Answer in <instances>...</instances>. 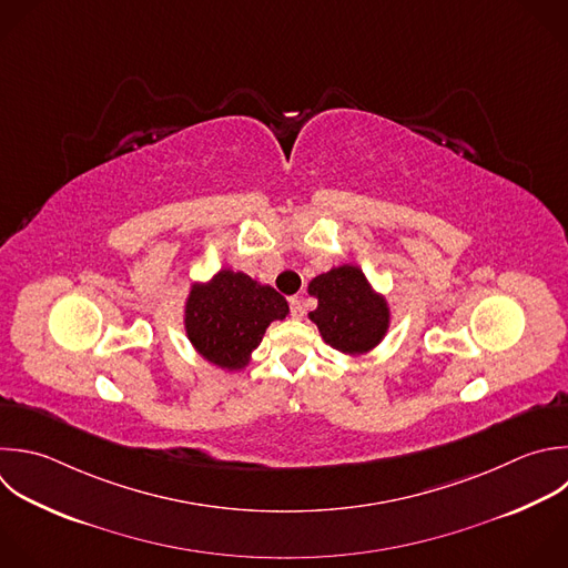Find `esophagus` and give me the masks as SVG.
Here are the masks:
<instances>
[{"label": "esophagus", "instance_id": "obj_1", "mask_svg": "<svg viewBox=\"0 0 568 568\" xmlns=\"http://www.w3.org/2000/svg\"><path fill=\"white\" fill-rule=\"evenodd\" d=\"M291 315H293L295 320H302V317H304V304H302L300 297H291Z\"/></svg>", "mask_w": 568, "mask_h": 568}]
</instances>
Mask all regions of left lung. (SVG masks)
I'll return each mask as SVG.
<instances>
[{"mask_svg": "<svg viewBox=\"0 0 568 568\" xmlns=\"http://www.w3.org/2000/svg\"><path fill=\"white\" fill-rule=\"evenodd\" d=\"M308 295L317 300V308L308 313V320L320 328L322 339L342 355L359 357L371 353L390 328L386 295L375 291L355 264L320 273L308 282Z\"/></svg>", "mask_w": 568, "mask_h": 568, "instance_id": "obj_1", "label": "left lung"}]
</instances>
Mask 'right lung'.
Returning <instances> with one entry per match:
<instances>
[{
  "label": "right lung",
  "mask_w": 568,
  "mask_h": 568,
  "mask_svg": "<svg viewBox=\"0 0 568 568\" xmlns=\"http://www.w3.org/2000/svg\"><path fill=\"white\" fill-rule=\"evenodd\" d=\"M288 315V302L242 271L220 268L193 282L184 300V331L193 351L222 371H244L271 322Z\"/></svg>",
  "instance_id": "add662e5"
}]
</instances>
